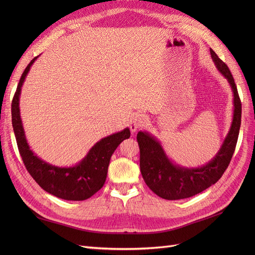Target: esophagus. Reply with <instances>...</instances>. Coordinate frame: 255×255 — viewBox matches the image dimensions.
Segmentation results:
<instances>
[{
  "label": "esophagus",
  "instance_id": "esophagus-1",
  "mask_svg": "<svg viewBox=\"0 0 255 255\" xmlns=\"http://www.w3.org/2000/svg\"><path fill=\"white\" fill-rule=\"evenodd\" d=\"M145 121H146V118H145V116L143 114L138 113V114L133 115L132 118H130V121H129L130 130H132L133 133L136 132L138 128H141L144 125Z\"/></svg>",
  "mask_w": 255,
  "mask_h": 255
}]
</instances>
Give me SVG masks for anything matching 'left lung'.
<instances>
[{"label": "left lung", "instance_id": "left-lung-1", "mask_svg": "<svg viewBox=\"0 0 255 255\" xmlns=\"http://www.w3.org/2000/svg\"><path fill=\"white\" fill-rule=\"evenodd\" d=\"M216 68L228 80L233 91V120L218 153L206 165L185 168L174 164L155 137L148 132H138L137 141L140 150V171L148 187L166 200L190 198L217 182L227 170L233 156L242 122V102L237 87L228 66L210 49Z\"/></svg>", "mask_w": 255, "mask_h": 255}]
</instances>
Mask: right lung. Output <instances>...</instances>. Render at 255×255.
<instances>
[{
	"instance_id": "right-lung-1",
	"label": "right lung",
	"mask_w": 255,
	"mask_h": 255,
	"mask_svg": "<svg viewBox=\"0 0 255 255\" xmlns=\"http://www.w3.org/2000/svg\"><path fill=\"white\" fill-rule=\"evenodd\" d=\"M37 57L32 59L22 73L11 103L12 128L20 155L28 173L43 190L69 201H83L103 187L113 153L123 140L129 138V128H127L121 132L102 138L79 164L72 167L53 166L38 157L29 149L19 107L21 88Z\"/></svg>"
}]
</instances>
